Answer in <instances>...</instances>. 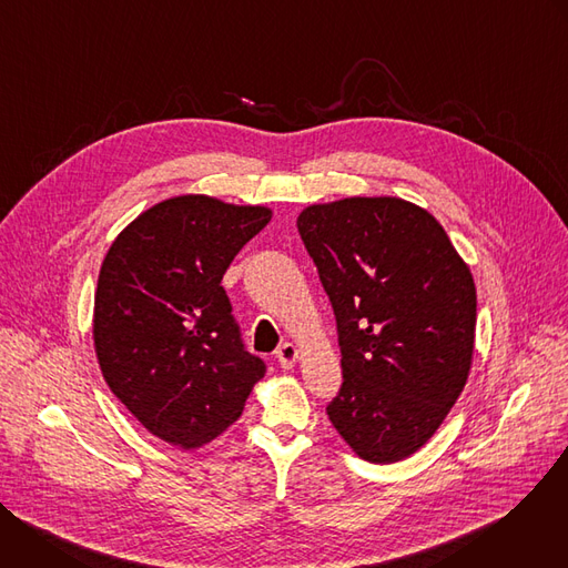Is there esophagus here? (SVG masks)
Masks as SVG:
<instances>
[{"instance_id":"obj_1","label":"esophagus","mask_w":568,"mask_h":568,"mask_svg":"<svg viewBox=\"0 0 568 568\" xmlns=\"http://www.w3.org/2000/svg\"><path fill=\"white\" fill-rule=\"evenodd\" d=\"M276 359H278V364H281V368H292L294 364H296V359H298V348L294 346V344H283L278 351H276Z\"/></svg>"}]
</instances>
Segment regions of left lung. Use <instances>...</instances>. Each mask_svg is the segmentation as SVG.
I'll return each mask as SVG.
<instances>
[{
    "mask_svg": "<svg viewBox=\"0 0 568 568\" xmlns=\"http://www.w3.org/2000/svg\"><path fill=\"white\" fill-rule=\"evenodd\" d=\"M296 226L337 318L344 384L328 418L359 458L404 460L467 382L471 272L440 222L399 197L312 204Z\"/></svg>",
    "mask_w": 568,
    "mask_h": 568,
    "instance_id": "8db88e82",
    "label": "left lung"
}]
</instances>
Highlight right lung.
<instances>
[{"mask_svg": "<svg viewBox=\"0 0 568 568\" xmlns=\"http://www.w3.org/2000/svg\"><path fill=\"white\" fill-rule=\"evenodd\" d=\"M270 220L267 206L180 195L112 242L94 296V348L108 386L152 436L184 449L211 443L265 377L220 283Z\"/></svg>", "mask_w": 568, "mask_h": 568, "instance_id": "right-lung-1", "label": "right lung"}]
</instances>
